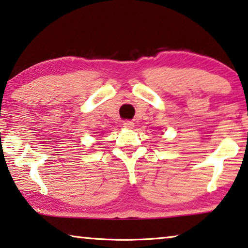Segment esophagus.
<instances>
[{
  "label": "esophagus",
  "instance_id": "esophagus-1",
  "mask_svg": "<svg viewBox=\"0 0 248 248\" xmlns=\"http://www.w3.org/2000/svg\"><path fill=\"white\" fill-rule=\"evenodd\" d=\"M124 127L125 129H132L133 127H135V124H133L132 121L127 120V121H124Z\"/></svg>",
  "mask_w": 248,
  "mask_h": 248
}]
</instances>
